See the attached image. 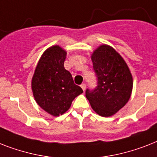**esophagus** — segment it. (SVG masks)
Segmentation results:
<instances>
[{"label":"esophagus","instance_id":"34e87169","mask_svg":"<svg viewBox=\"0 0 157 157\" xmlns=\"http://www.w3.org/2000/svg\"><path fill=\"white\" fill-rule=\"evenodd\" d=\"M81 87L82 88L83 91H85V89H86V84H85V83H83V84H81Z\"/></svg>","mask_w":157,"mask_h":157}]
</instances>
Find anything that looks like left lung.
Wrapping results in <instances>:
<instances>
[{"label": "left lung", "instance_id": "8db88e82", "mask_svg": "<svg viewBox=\"0 0 157 157\" xmlns=\"http://www.w3.org/2000/svg\"><path fill=\"white\" fill-rule=\"evenodd\" d=\"M98 85L87 89L85 96L94 111L102 117H109L129 101L133 87L132 73L125 60L108 45H101L92 54Z\"/></svg>", "mask_w": 157, "mask_h": 157}]
</instances>
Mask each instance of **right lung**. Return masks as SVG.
I'll return each mask as SVG.
<instances>
[{
	"instance_id": "right-lung-1",
	"label": "right lung",
	"mask_w": 157,
	"mask_h": 157,
	"mask_svg": "<svg viewBox=\"0 0 157 157\" xmlns=\"http://www.w3.org/2000/svg\"><path fill=\"white\" fill-rule=\"evenodd\" d=\"M67 52L52 46L42 55L31 81L33 95L38 105L48 114L59 116L69 109L72 101L83 93L64 68Z\"/></svg>"
}]
</instances>
